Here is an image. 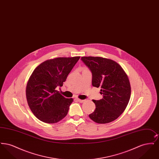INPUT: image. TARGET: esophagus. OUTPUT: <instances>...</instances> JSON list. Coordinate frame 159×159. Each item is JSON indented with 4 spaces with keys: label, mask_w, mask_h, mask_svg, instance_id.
<instances>
[{
    "label": "esophagus",
    "mask_w": 159,
    "mask_h": 159,
    "mask_svg": "<svg viewBox=\"0 0 159 159\" xmlns=\"http://www.w3.org/2000/svg\"><path fill=\"white\" fill-rule=\"evenodd\" d=\"M76 99L78 102H81V103H83V102H84V100H83V99H80L79 98H76Z\"/></svg>",
    "instance_id": "esophagus-1"
}]
</instances>
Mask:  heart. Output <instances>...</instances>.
<instances>
[{
    "mask_svg": "<svg viewBox=\"0 0 159 159\" xmlns=\"http://www.w3.org/2000/svg\"><path fill=\"white\" fill-rule=\"evenodd\" d=\"M84 69H86V68H84Z\"/></svg>",
    "mask_w": 159,
    "mask_h": 159,
    "instance_id": "b5f03b06",
    "label": "heart"
}]
</instances>
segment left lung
I'll return each mask as SVG.
<instances>
[{
  "label": "left lung",
  "instance_id": "1",
  "mask_svg": "<svg viewBox=\"0 0 159 159\" xmlns=\"http://www.w3.org/2000/svg\"><path fill=\"white\" fill-rule=\"evenodd\" d=\"M83 63L92 73V84L101 87L103 98L93 100L96 108L89 115L98 123H107L117 119L126 109L130 97L128 77L121 66L114 61L102 57H83Z\"/></svg>",
  "mask_w": 159,
  "mask_h": 159
}]
</instances>
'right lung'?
<instances>
[{
	"label": "right lung",
	"mask_w": 159,
	"mask_h": 159,
	"mask_svg": "<svg viewBox=\"0 0 159 159\" xmlns=\"http://www.w3.org/2000/svg\"><path fill=\"white\" fill-rule=\"evenodd\" d=\"M80 57L45 61L33 71L27 84L26 98L34 115L40 121L55 123L68 113L73 98H66L57 91L63 85Z\"/></svg>",
	"instance_id": "obj_1"
}]
</instances>
